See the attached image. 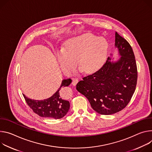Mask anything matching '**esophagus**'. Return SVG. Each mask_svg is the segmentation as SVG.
Returning a JSON list of instances; mask_svg holds the SVG:
<instances>
[{
	"label": "esophagus",
	"instance_id": "esophagus-1",
	"mask_svg": "<svg viewBox=\"0 0 152 152\" xmlns=\"http://www.w3.org/2000/svg\"><path fill=\"white\" fill-rule=\"evenodd\" d=\"M78 82V78H73L72 81V85H73L74 86L76 85L77 83Z\"/></svg>",
	"mask_w": 152,
	"mask_h": 152
}]
</instances>
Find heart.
<instances>
[{"label":"heart","mask_w":152,"mask_h":152,"mask_svg":"<svg viewBox=\"0 0 152 152\" xmlns=\"http://www.w3.org/2000/svg\"><path fill=\"white\" fill-rule=\"evenodd\" d=\"M108 47V43L104 38L85 34L66 43L57 54L58 61L65 72L72 71L77 61L82 72L92 73L104 64Z\"/></svg>","instance_id":"b5f03b06"}]
</instances>
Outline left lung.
<instances>
[{
  "label": "left lung",
  "mask_w": 152,
  "mask_h": 152,
  "mask_svg": "<svg viewBox=\"0 0 152 152\" xmlns=\"http://www.w3.org/2000/svg\"><path fill=\"white\" fill-rule=\"evenodd\" d=\"M115 46L121 58L106 62L95 73L83 78L76 86L85 95L92 108L102 115H112L124 109L136 89L137 66L133 49L129 42L115 32Z\"/></svg>",
  "instance_id": "1"
}]
</instances>
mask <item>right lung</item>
<instances>
[{
    "label": "right lung",
    "instance_id": "obj_1",
    "mask_svg": "<svg viewBox=\"0 0 152 152\" xmlns=\"http://www.w3.org/2000/svg\"><path fill=\"white\" fill-rule=\"evenodd\" d=\"M71 78L64 79L58 91L50 98L43 100H34L27 98L23 94L27 104L35 113L41 117L60 119L64 116L70 108L67 99L60 94L61 87L68 86L71 83Z\"/></svg>",
    "mask_w": 152,
    "mask_h": 152
}]
</instances>
